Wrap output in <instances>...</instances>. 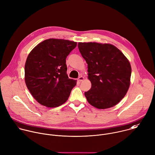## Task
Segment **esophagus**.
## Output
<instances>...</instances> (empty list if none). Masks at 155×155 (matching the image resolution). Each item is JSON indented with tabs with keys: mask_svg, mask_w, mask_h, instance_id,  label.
<instances>
[{
	"mask_svg": "<svg viewBox=\"0 0 155 155\" xmlns=\"http://www.w3.org/2000/svg\"><path fill=\"white\" fill-rule=\"evenodd\" d=\"M78 81H79V82L83 81L84 80V78L83 76H80V77H79V78H78Z\"/></svg>",
	"mask_w": 155,
	"mask_h": 155,
	"instance_id": "34e87169",
	"label": "esophagus"
}]
</instances>
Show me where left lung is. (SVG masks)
Segmentation results:
<instances>
[{"instance_id":"1","label":"left lung","mask_w":155,"mask_h":155,"mask_svg":"<svg viewBox=\"0 0 155 155\" xmlns=\"http://www.w3.org/2000/svg\"><path fill=\"white\" fill-rule=\"evenodd\" d=\"M78 48L88 64V79L91 83L90 90L85 92L88 102L98 109L114 107L130 85L128 59L110 44L79 42Z\"/></svg>"}]
</instances>
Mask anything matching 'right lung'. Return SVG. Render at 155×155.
<instances>
[{"label":"right lung","instance_id":"add662e5","mask_svg":"<svg viewBox=\"0 0 155 155\" xmlns=\"http://www.w3.org/2000/svg\"><path fill=\"white\" fill-rule=\"evenodd\" d=\"M77 42L46 39L29 53L25 64V81L33 97L42 105L58 107L65 103L76 80L67 74L66 58Z\"/></svg>","mask_w":155,"mask_h":155}]
</instances>
